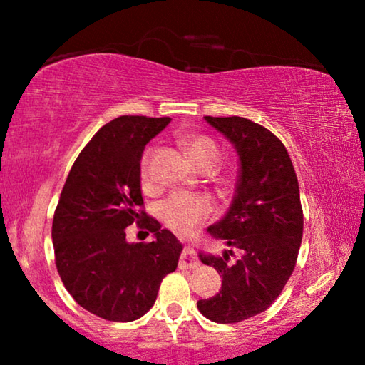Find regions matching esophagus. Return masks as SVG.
<instances>
[{
    "label": "esophagus",
    "mask_w": 365,
    "mask_h": 365,
    "mask_svg": "<svg viewBox=\"0 0 365 365\" xmlns=\"http://www.w3.org/2000/svg\"><path fill=\"white\" fill-rule=\"evenodd\" d=\"M179 267L181 269H197L199 261L196 257V252L191 246H187L181 254V261H179Z\"/></svg>",
    "instance_id": "esophagus-1"
}]
</instances>
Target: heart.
<instances>
[{
  "label": "heart",
  "instance_id": "obj_1",
  "mask_svg": "<svg viewBox=\"0 0 365 365\" xmlns=\"http://www.w3.org/2000/svg\"><path fill=\"white\" fill-rule=\"evenodd\" d=\"M184 151L197 168H214L219 161V148L211 138L202 134H184L179 139ZM139 179L144 187L151 184V151L144 153L139 166ZM212 211L211 201L204 196L178 191L158 206L163 222L178 232H189L201 224Z\"/></svg>",
  "mask_w": 365,
  "mask_h": 365
}]
</instances>
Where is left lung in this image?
<instances>
[{
	"label": "left lung",
	"mask_w": 365,
	"mask_h": 365,
	"mask_svg": "<svg viewBox=\"0 0 365 365\" xmlns=\"http://www.w3.org/2000/svg\"><path fill=\"white\" fill-rule=\"evenodd\" d=\"M204 119L232 144L239 171L231 206L207 227L229 249L199 252L222 276L221 291L197 309L209 321L234 324L266 311L291 277L302 241L301 194L287 149L269 129L239 116ZM234 250L240 257L229 263Z\"/></svg>",
	"instance_id": "8db88e82"
}]
</instances>
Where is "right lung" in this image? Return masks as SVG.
Instances as JSON below:
<instances>
[{"label": "right lung", "mask_w": 365, "mask_h": 365, "mask_svg": "<svg viewBox=\"0 0 365 365\" xmlns=\"http://www.w3.org/2000/svg\"><path fill=\"white\" fill-rule=\"evenodd\" d=\"M169 123L171 118L119 116L104 124L74 161L54 212L59 277L79 306L108 321L144 316L181 257L176 236L139 211L144 148ZM133 222L153 232L151 243L127 242L125 227Z\"/></svg>", "instance_id": "obj_1"}]
</instances>
